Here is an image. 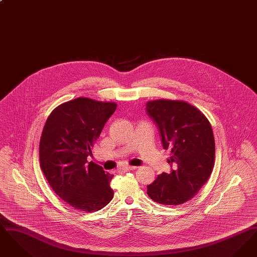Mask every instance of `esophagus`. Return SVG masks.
Wrapping results in <instances>:
<instances>
[{
	"instance_id": "esophagus-1",
	"label": "esophagus",
	"mask_w": 257,
	"mask_h": 257,
	"mask_svg": "<svg viewBox=\"0 0 257 257\" xmlns=\"http://www.w3.org/2000/svg\"><path fill=\"white\" fill-rule=\"evenodd\" d=\"M138 167H136V166H125V167H122V168H120L118 171H133V170H136Z\"/></svg>"
}]
</instances>
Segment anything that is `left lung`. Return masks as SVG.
<instances>
[{
	"label": "left lung",
	"instance_id": "left-lung-1",
	"mask_svg": "<svg viewBox=\"0 0 257 257\" xmlns=\"http://www.w3.org/2000/svg\"><path fill=\"white\" fill-rule=\"evenodd\" d=\"M147 111L159 129L164 149H171L168 163L173 168L147 186V195L164 205L182 204L196 196L213 170L211 124L200 110L184 101H149Z\"/></svg>",
	"mask_w": 257,
	"mask_h": 257
}]
</instances>
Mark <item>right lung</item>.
Listing matches in <instances>:
<instances>
[{"mask_svg": "<svg viewBox=\"0 0 257 257\" xmlns=\"http://www.w3.org/2000/svg\"><path fill=\"white\" fill-rule=\"evenodd\" d=\"M115 109L112 102L77 98L56 108L44 125L41 170L54 192L74 209L97 211L113 197V175L86 158Z\"/></svg>", "mask_w": 257, "mask_h": 257, "instance_id": "right-lung-1", "label": "right lung"}]
</instances>
